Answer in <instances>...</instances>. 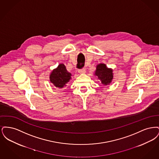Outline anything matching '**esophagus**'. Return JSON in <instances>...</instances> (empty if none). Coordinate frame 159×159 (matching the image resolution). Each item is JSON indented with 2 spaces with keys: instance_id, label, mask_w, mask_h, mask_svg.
<instances>
[{
  "instance_id": "obj_1",
  "label": "esophagus",
  "mask_w": 159,
  "mask_h": 159,
  "mask_svg": "<svg viewBox=\"0 0 159 159\" xmlns=\"http://www.w3.org/2000/svg\"><path fill=\"white\" fill-rule=\"evenodd\" d=\"M78 72L80 74H84V73H86V70H85L84 68H81V69L78 70Z\"/></svg>"
}]
</instances>
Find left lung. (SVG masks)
Wrapping results in <instances>:
<instances>
[{"label":"left lung","instance_id":"obj_1","mask_svg":"<svg viewBox=\"0 0 159 159\" xmlns=\"http://www.w3.org/2000/svg\"><path fill=\"white\" fill-rule=\"evenodd\" d=\"M95 75L101 80L102 83L105 85L110 83L113 78V70L107 68L106 64H99L97 66Z\"/></svg>","mask_w":159,"mask_h":159}]
</instances>
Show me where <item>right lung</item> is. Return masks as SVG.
Here are the masks:
<instances>
[{"label": "right lung", "mask_w": 159, "mask_h": 159, "mask_svg": "<svg viewBox=\"0 0 159 159\" xmlns=\"http://www.w3.org/2000/svg\"><path fill=\"white\" fill-rule=\"evenodd\" d=\"M71 75L64 64H60L57 68L52 71L50 75V80L57 88H62L69 82Z\"/></svg>", "instance_id": "right-lung-1"}]
</instances>
